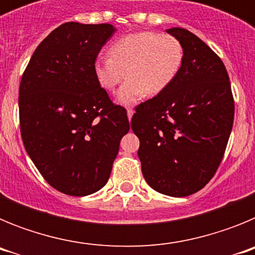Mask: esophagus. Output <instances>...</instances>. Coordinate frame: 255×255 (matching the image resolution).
I'll use <instances>...</instances> for the list:
<instances>
[{
  "mask_svg": "<svg viewBox=\"0 0 255 255\" xmlns=\"http://www.w3.org/2000/svg\"><path fill=\"white\" fill-rule=\"evenodd\" d=\"M132 114H134V111H132V108H128V117H129V120H131Z\"/></svg>",
  "mask_w": 255,
  "mask_h": 255,
  "instance_id": "obj_1",
  "label": "esophagus"
}]
</instances>
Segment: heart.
<instances>
[{"label": "heart", "instance_id": "1", "mask_svg": "<svg viewBox=\"0 0 255 255\" xmlns=\"http://www.w3.org/2000/svg\"><path fill=\"white\" fill-rule=\"evenodd\" d=\"M110 57L94 61V75L101 87L114 92L124 80L117 100L130 105L147 93H162L173 83L181 70L185 51L181 42L170 34L139 31L124 35L108 48Z\"/></svg>", "mask_w": 255, "mask_h": 255}]
</instances>
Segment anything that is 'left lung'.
<instances>
[{
	"label": "left lung",
	"instance_id": "8db88e82",
	"mask_svg": "<svg viewBox=\"0 0 255 255\" xmlns=\"http://www.w3.org/2000/svg\"><path fill=\"white\" fill-rule=\"evenodd\" d=\"M181 42L185 58L172 84L135 107L131 129L150 188L170 197L194 194L215 176L234 124L224 62L203 40L182 28L166 30Z\"/></svg>",
	"mask_w": 255,
	"mask_h": 255
}]
</instances>
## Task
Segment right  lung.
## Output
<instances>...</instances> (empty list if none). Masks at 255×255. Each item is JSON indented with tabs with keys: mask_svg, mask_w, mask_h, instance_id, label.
Returning a JSON list of instances; mask_svg holds the SVG:
<instances>
[{
	"mask_svg": "<svg viewBox=\"0 0 255 255\" xmlns=\"http://www.w3.org/2000/svg\"><path fill=\"white\" fill-rule=\"evenodd\" d=\"M115 30L65 22L40 42L20 82L24 147L49 185L71 197L106 185L130 129L126 110L94 75V61Z\"/></svg>",
	"mask_w": 255,
	"mask_h": 255,
	"instance_id": "obj_1",
	"label": "right lung"
}]
</instances>
